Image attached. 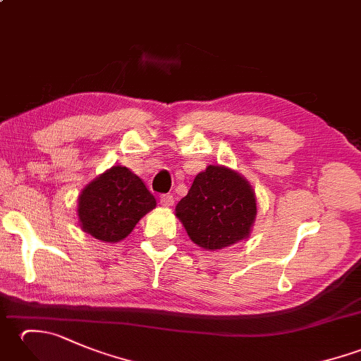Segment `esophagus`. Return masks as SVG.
<instances>
[{
    "mask_svg": "<svg viewBox=\"0 0 361 361\" xmlns=\"http://www.w3.org/2000/svg\"><path fill=\"white\" fill-rule=\"evenodd\" d=\"M173 202H175V198L171 194H164V195H161V198H159V203L163 204V206H166V208H169V206H172Z\"/></svg>",
    "mask_w": 361,
    "mask_h": 361,
    "instance_id": "obj_1",
    "label": "esophagus"
}]
</instances>
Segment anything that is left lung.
Masks as SVG:
<instances>
[{
    "instance_id": "8db88e82",
    "label": "left lung",
    "mask_w": 361,
    "mask_h": 361,
    "mask_svg": "<svg viewBox=\"0 0 361 361\" xmlns=\"http://www.w3.org/2000/svg\"><path fill=\"white\" fill-rule=\"evenodd\" d=\"M175 211L190 240L204 250H220L247 239L257 208L247 180L228 167L208 166Z\"/></svg>"
}]
</instances>
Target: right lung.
<instances>
[{
	"mask_svg": "<svg viewBox=\"0 0 361 361\" xmlns=\"http://www.w3.org/2000/svg\"><path fill=\"white\" fill-rule=\"evenodd\" d=\"M155 206V197L140 176L113 166L82 190L78 214L83 231L97 240L119 242Z\"/></svg>",
	"mask_w": 361,
	"mask_h": 361,
	"instance_id": "1",
	"label": "right lung"
}]
</instances>
